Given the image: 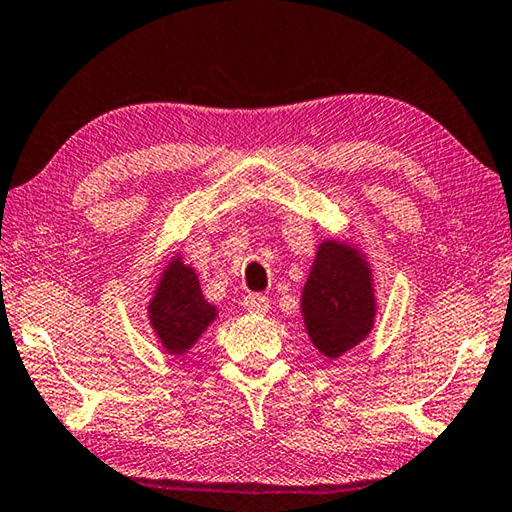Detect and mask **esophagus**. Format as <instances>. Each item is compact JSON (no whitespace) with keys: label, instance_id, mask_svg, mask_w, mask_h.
Returning <instances> with one entry per match:
<instances>
[{"label":"esophagus","instance_id":"obj_1","mask_svg":"<svg viewBox=\"0 0 512 512\" xmlns=\"http://www.w3.org/2000/svg\"><path fill=\"white\" fill-rule=\"evenodd\" d=\"M242 306H245V310L251 312V315H267V312H270V299L263 297V294H249V297L242 301Z\"/></svg>","mask_w":512,"mask_h":512}]
</instances>
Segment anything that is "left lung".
I'll use <instances>...</instances> for the list:
<instances>
[{"mask_svg":"<svg viewBox=\"0 0 512 512\" xmlns=\"http://www.w3.org/2000/svg\"><path fill=\"white\" fill-rule=\"evenodd\" d=\"M378 315L371 263L353 242H319L301 292V317L312 346L326 357L353 351L371 335Z\"/></svg>","mask_w":512,"mask_h":512,"instance_id":"obj_1","label":"left lung"}]
</instances>
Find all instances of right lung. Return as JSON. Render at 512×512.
<instances>
[{
  "mask_svg": "<svg viewBox=\"0 0 512 512\" xmlns=\"http://www.w3.org/2000/svg\"><path fill=\"white\" fill-rule=\"evenodd\" d=\"M146 317L161 348L175 357L191 351L204 330L218 319V308L204 299L200 279L179 251L161 270Z\"/></svg>",
  "mask_w": 512,
  "mask_h": 512,
  "instance_id": "right-lung-1",
  "label": "right lung"
}]
</instances>
